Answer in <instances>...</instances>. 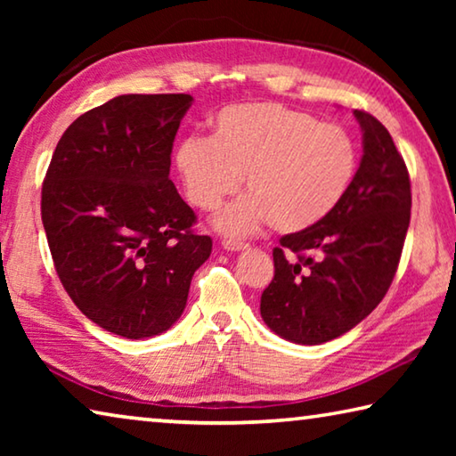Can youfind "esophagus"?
<instances>
[{"label": "esophagus", "mask_w": 456, "mask_h": 456, "mask_svg": "<svg viewBox=\"0 0 456 456\" xmlns=\"http://www.w3.org/2000/svg\"><path fill=\"white\" fill-rule=\"evenodd\" d=\"M221 245H223V249H227V251H245L247 247H249V243L237 241V239H225Z\"/></svg>", "instance_id": "34e87169"}]
</instances>
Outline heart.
<instances>
[{
    "label": "heart",
    "mask_w": 456,
    "mask_h": 456,
    "mask_svg": "<svg viewBox=\"0 0 456 456\" xmlns=\"http://www.w3.org/2000/svg\"><path fill=\"white\" fill-rule=\"evenodd\" d=\"M189 200L213 211L245 179V192L215 215L227 237H245L269 221L280 233L320 223L350 191L358 168L354 138L314 114L277 102L229 106L213 118V136H189L176 149Z\"/></svg>",
    "instance_id": "1"
}]
</instances>
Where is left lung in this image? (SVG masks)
I'll return each instance as SVG.
<instances>
[{
	"label": "left lung",
	"mask_w": 456,
	"mask_h": 456,
	"mask_svg": "<svg viewBox=\"0 0 456 456\" xmlns=\"http://www.w3.org/2000/svg\"><path fill=\"white\" fill-rule=\"evenodd\" d=\"M362 128L360 167L328 217L283 235L275 275L261 293V318L293 344L318 346L350 331L382 302L411 223V179L380 120L354 110Z\"/></svg>",
	"instance_id": "1"
}]
</instances>
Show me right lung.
Wrapping results in <instances>:
<instances>
[{"mask_svg":"<svg viewBox=\"0 0 456 456\" xmlns=\"http://www.w3.org/2000/svg\"><path fill=\"white\" fill-rule=\"evenodd\" d=\"M189 94H122L61 134L42 187V223L61 285L88 320L141 339L167 331L211 256L173 181Z\"/></svg>","mask_w":456,"mask_h":456,"instance_id":"1","label":"right lung"}]
</instances>
